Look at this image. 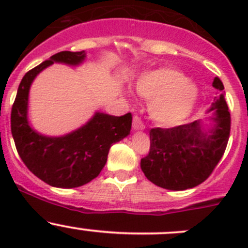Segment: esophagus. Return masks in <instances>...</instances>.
<instances>
[{"mask_svg":"<svg viewBox=\"0 0 248 248\" xmlns=\"http://www.w3.org/2000/svg\"><path fill=\"white\" fill-rule=\"evenodd\" d=\"M133 128L134 129H145V124L142 122V120L140 119L138 115H134L133 117Z\"/></svg>","mask_w":248,"mask_h":248,"instance_id":"esophagus-1","label":"esophagus"}]
</instances>
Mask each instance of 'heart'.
Masks as SVG:
<instances>
[{"mask_svg": "<svg viewBox=\"0 0 248 248\" xmlns=\"http://www.w3.org/2000/svg\"><path fill=\"white\" fill-rule=\"evenodd\" d=\"M137 92L149 99V111L155 121L171 126L184 121L198 97L196 86L171 68H161L144 74L137 81Z\"/></svg>", "mask_w": 248, "mask_h": 248, "instance_id": "b5f03b06", "label": "heart"}]
</instances>
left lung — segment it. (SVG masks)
Wrapping results in <instances>:
<instances>
[{
	"label": "left lung",
	"instance_id": "8db88e82",
	"mask_svg": "<svg viewBox=\"0 0 248 248\" xmlns=\"http://www.w3.org/2000/svg\"><path fill=\"white\" fill-rule=\"evenodd\" d=\"M222 94L210 110L216 124L210 133L202 131L198 121L171 128L150 131V152L141 158L145 176L157 186L171 191L193 188L204 182L221 161L231 136V111L224 99L219 78L212 82Z\"/></svg>",
	"mask_w": 248,
	"mask_h": 248
}]
</instances>
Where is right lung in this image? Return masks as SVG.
Masks as SVG:
<instances>
[{
    "mask_svg": "<svg viewBox=\"0 0 248 248\" xmlns=\"http://www.w3.org/2000/svg\"><path fill=\"white\" fill-rule=\"evenodd\" d=\"M85 51H61L42 62L22 78L12 107L11 128L20 158L38 179L61 188H73L97 177L108 159L109 149L129 134L132 114L122 116L97 112L91 121L60 138L41 136L27 122V98L37 74L54 62L78 64Z\"/></svg>",
    "mask_w": 248,
    "mask_h": 248,
    "instance_id": "obj_1",
    "label": "right lung"
}]
</instances>
